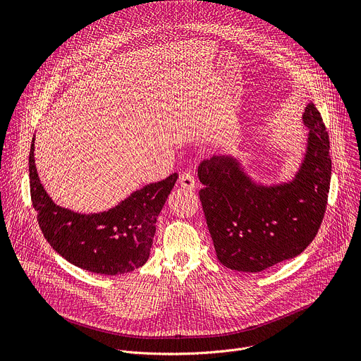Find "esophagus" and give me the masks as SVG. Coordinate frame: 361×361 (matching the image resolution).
<instances>
[{
	"label": "esophagus",
	"instance_id": "1",
	"mask_svg": "<svg viewBox=\"0 0 361 361\" xmlns=\"http://www.w3.org/2000/svg\"><path fill=\"white\" fill-rule=\"evenodd\" d=\"M178 184L185 188V190H194L195 188V177L191 171H184L181 173L178 178Z\"/></svg>",
	"mask_w": 361,
	"mask_h": 361
}]
</instances>
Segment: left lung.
Instances as JSON below:
<instances>
[{
	"label": "left lung",
	"mask_w": 361,
	"mask_h": 361,
	"mask_svg": "<svg viewBox=\"0 0 361 361\" xmlns=\"http://www.w3.org/2000/svg\"><path fill=\"white\" fill-rule=\"evenodd\" d=\"M304 159L287 183L257 184L231 156L198 166L200 201L219 262L259 273L301 254L323 221L331 178L330 141L322 114L308 102Z\"/></svg>",
	"instance_id": "1"
}]
</instances>
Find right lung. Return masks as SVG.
<instances>
[{"label": "right lung", "instance_id": "right-lung-1", "mask_svg": "<svg viewBox=\"0 0 361 361\" xmlns=\"http://www.w3.org/2000/svg\"><path fill=\"white\" fill-rule=\"evenodd\" d=\"M30 192L39 228L61 257L97 274H124L145 264L156 223L178 174L134 191L116 207L81 214L60 207L39 181L34 140L30 149Z\"/></svg>", "mask_w": 361, "mask_h": 361}]
</instances>
